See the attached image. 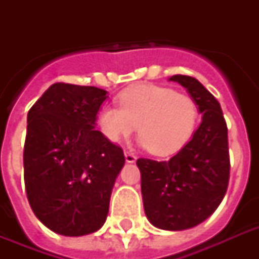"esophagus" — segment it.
<instances>
[{
    "label": "esophagus",
    "mask_w": 259,
    "mask_h": 259,
    "mask_svg": "<svg viewBox=\"0 0 259 259\" xmlns=\"http://www.w3.org/2000/svg\"><path fill=\"white\" fill-rule=\"evenodd\" d=\"M125 158L126 162H129V164H132V162H134L137 160V157H136L133 153H130V152H125Z\"/></svg>",
    "instance_id": "34e87169"
}]
</instances>
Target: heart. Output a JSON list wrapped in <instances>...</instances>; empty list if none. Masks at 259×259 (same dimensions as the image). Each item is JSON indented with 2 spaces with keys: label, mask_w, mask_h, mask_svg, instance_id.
<instances>
[{
  "label": "heart",
  "mask_w": 259,
  "mask_h": 259,
  "mask_svg": "<svg viewBox=\"0 0 259 259\" xmlns=\"http://www.w3.org/2000/svg\"><path fill=\"white\" fill-rule=\"evenodd\" d=\"M119 106L101 109L98 125L102 134L118 142L137 126L140 142L160 157L179 152L191 140L199 121L192 98L166 87H130L119 95Z\"/></svg>",
  "instance_id": "obj_1"
}]
</instances>
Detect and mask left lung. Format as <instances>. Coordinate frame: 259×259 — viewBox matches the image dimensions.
Wrapping results in <instances>:
<instances>
[{
  "label": "left lung",
  "mask_w": 259,
  "mask_h": 259,
  "mask_svg": "<svg viewBox=\"0 0 259 259\" xmlns=\"http://www.w3.org/2000/svg\"><path fill=\"white\" fill-rule=\"evenodd\" d=\"M169 80L188 91L201 123L168 161L138 158L148 221L157 229L181 231L200 225L221 204L230 179L227 125L221 105L197 79L173 75Z\"/></svg>",
  "instance_id": "left-lung-1"
}]
</instances>
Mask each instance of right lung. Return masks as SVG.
Returning a JSON list of instances; mask_svg holds the SVG:
<instances>
[{"mask_svg":"<svg viewBox=\"0 0 259 259\" xmlns=\"http://www.w3.org/2000/svg\"><path fill=\"white\" fill-rule=\"evenodd\" d=\"M106 98L98 87L55 83L28 111L26 196L38 221L60 235L95 233L109 213L125 156L95 129Z\"/></svg>","mask_w":259,"mask_h":259,"instance_id":"add662e5","label":"right lung"}]
</instances>
